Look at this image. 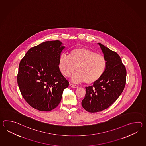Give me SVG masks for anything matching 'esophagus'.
I'll use <instances>...</instances> for the list:
<instances>
[{
  "mask_svg": "<svg viewBox=\"0 0 146 146\" xmlns=\"http://www.w3.org/2000/svg\"><path fill=\"white\" fill-rule=\"evenodd\" d=\"M70 86H71V87H72V88H78V86L75 85L73 84H72V83H70Z\"/></svg>",
  "mask_w": 146,
  "mask_h": 146,
  "instance_id": "obj_1",
  "label": "esophagus"
}]
</instances>
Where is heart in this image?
<instances>
[{
	"label": "heart",
	"instance_id": "obj_1",
	"mask_svg": "<svg viewBox=\"0 0 146 146\" xmlns=\"http://www.w3.org/2000/svg\"><path fill=\"white\" fill-rule=\"evenodd\" d=\"M106 65L103 55L84 48L72 50L68 56L61 54L58 58V68L62 74L68 77L76 68L78 72L73 76V81H85L88 84L94 83L102 77Z\"/></svg>",
	"mask_w": 146,
	"mask_h": 146
}]
</instances>
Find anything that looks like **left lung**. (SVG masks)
<instances>
[{
  "label": "left lung",
  "instance_id": "1",
  "mask_svg": "<svg viewBox=\"0 0 146 146\" xmlns=\"http://www.w3.org/2000/svg\"><path fill=\"white\" fill-rule=\"evenodd\" d=\"M106 62L103 75L92 86L86 87V94L82 106L90 113L107 109L123 92L126 85V69L119 55L107 47L98 43Z\"/></svg>",
  "mask_w": 146,
  "mask_h": 146
}]
</instances>
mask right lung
Returning a JSON list of instances; mask_svg holds the SVG:
<instances>
[{"label": "right lung", "mask_w": 146, "mask_h": 146, "mask_svg": "<svg viewBox=\"0 0 146 146\" xmlns=\"http://www.w3.org/2000/svg\"><path fill=\"white\" fill-rule=\"evenodd\" d=\"M58 40L33 46L20 62L17 83L25 101L33 108L49 111L57 107L68 81L58 68V58L65 48Z\"/></svg>", "instance_id": "1"}]
</instances>
